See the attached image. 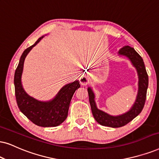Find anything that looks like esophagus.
<instances>
[{"label":"esophagus","mask_w":159,"mask_h":159,"mask_svg":"<svg viewBox=\"0 0 159 159\" xmlns=\"http://www.w3.org/2000/svg\"><path fill=\"white\" fill-rule=\"evenodd\" d=\"M89 82V79L86 75H83L81 77V78H80V83H81L82 85H86Z\"/></svg>","instance_id":"1"}]
</instances>
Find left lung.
<instances>
[{"label": "left lung", "mask_w": 159, "mask_h": 159, "mask_svg": "<svg viewBox=\"0 0 159 159\" xmlns=\"http://www.w3.org/2000/svg\"><path fill=\"white\" fill-rule=\"evenodd\" d=\"M118 56L127 57L137 72L139 79L138 92L135 101L130 109L123 114L116 116L111 115L102 111L97 107L94 100L95 95L92 87H88L89 103L94 118L101 125L111 128H120L125 125L141 113L145 103L147 89L148 87V75L146 72L143 59L134 50V48L128 45L124 46L119 50Z\"/></svg>", "instance_id": "1"}]
</instances>
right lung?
Wrapping results in <instances>:
<instances>
[{
    "label": "right lung",
    "instance_id": "1",
    "mask_svg": "<svg viewBox=\"0 0 159 159\" xmlns=\"http://www.w3.org/2000/svg\"><path fill=\"white\" fill-rule=\"evenodd\" d=\"M44 37H39L33 45L25 49L22 54L17 69L15 70V96L20 111L28 119L41 127H56L67 119L70 103L75 90L80 87L79 81L71 82L65 85L53 99L42 101L26 93L22 84L24 61L28 54Z\"/></svg>",
    "mask_w": 159,
    "mask_h": 159
}]
</instances>
